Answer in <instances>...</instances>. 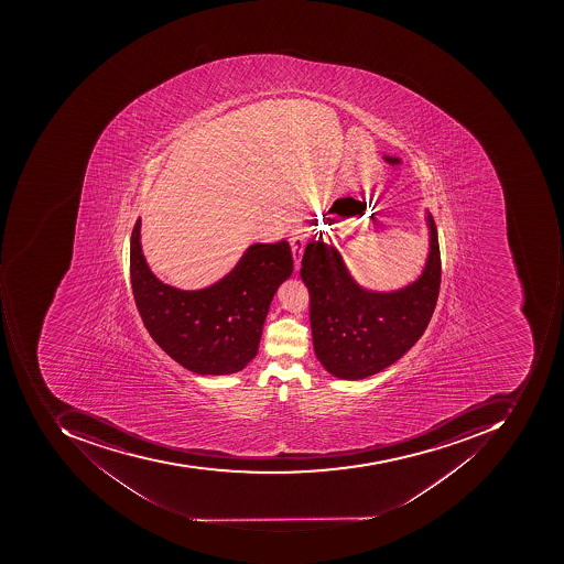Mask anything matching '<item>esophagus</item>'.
<instances>
[{
	"label": "esophagus",
	"instance_id": "obj_1",
	"mask_svg": "<svg viewBox=\"0 0 564 564\" xmlns=\"http://www.w3.org/2000/svg\"><path fill=\"white\" fill-rule=\"evenodd\" d=\"M291 252H293V259H295V268L299 271L302 265L303 251H305L306 236L302 230H296L293 236L290 237Z\"/></svg>",
	"mask_w": 564,
	"mask_h": 564
}]
</instances>
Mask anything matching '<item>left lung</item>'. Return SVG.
Instances as JSON below:
<instances>
[{
  "instance_id": "8db88e82",
  "label": "left lung",
  "mask_w": 564,
  "mask_h": 564,
  "mask_svg": "<svg viewBox=\"0 0 564 564\" xmlns=\"http://www.w3.org/2000/svg\"><path fill=\"white\" fill-rule=\"evenodd\" d=\"M429 252L419 276L394 290H372L354 278L328 240L312 239L302 261L310 291L313 349L339 380H365L405 356L422 337L441 288V252L434 218L425 210Z\"/></svg>"
}]
</instances>
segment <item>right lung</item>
Instances as JSON below:
<instances>
[{
  "label": "right lung",
  "instance_id": "right-lung-1",
  "mask_svg": "<svg viewBox=\"0 0 564 564\" xmlns=\"http://www.w3.org/2000/svg\"><path fill=\"white\" fill-rule=\"evenodd\" d=\"M137 220L130 239V280L145 328L188 371H242L258 354L269 305L293 273L290 243H252L217 283L181 290L159 280L142 252Z\"/></svg>",
  "mask_w": 564,
  "mask_h": 564
}]
</instances>
